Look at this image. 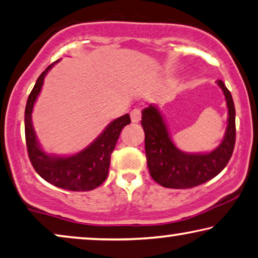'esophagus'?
I'll use <instances>...</instances> for the list:
<instances>
[{
	"instance_id": "1",
	"label": "esophagus",
	"mask_w": 258,
	"mask_h": 258,
	"mask_svg": "<svg viewBox=\"0 0 258 258\" xmlns=\"http://www.w3.org/2000/svg\"><path fill=\"white\" fill-rule=\"evenodd\" d=\"M141 119V111L139 108H134V110L131 111V120L132 122H139Z\"/></svg>"
}]
</instances>
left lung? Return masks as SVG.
I'll use <instances>...</instances> for the list:
<instances>
[{"instance_id":"left-lung-1","label":"left lung","mask_w":258,"mask_h":258,"mask_svg":"<svg viewBox=\"0 0 258 258\" xmlns=\"http://www.w3.org/2000/svg\"><path fill=\"white\" fill-rule=\"evenodd\" d=\"M222 89L228 106V126L219 146L209 153L190 154L180 151L173 144L164 118L157 106L143 110L141 126L145 132V151L151 176L166 188L186 189L216 176L229 162L236 140L235 106L229 90L222 81H217Z\"/></svg>"}]
</instances>
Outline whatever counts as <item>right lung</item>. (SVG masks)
I'll list each match as a JSON object with an SVG mask.
<instances>
[{"instance_id":"add662e5","label":"right lung","mask_w":258,"mask_h":258,"mask_svg":"<svg viewBox=\"0 0 258 258\" xmlns=\"http://www.w3.org/2000/svg\"><path fill=\"white\" fill-rule=\"evenodd\" d=\"M53 64L49 65L37 78L34 89L29 94L25 106L24 130L29 159L39 176L53 186L72 191L92 190L106 180L111 154L121 130L131 122L130 114L122 115L110 122V125L90 146L77 154L70 157L46 154L39 146L36 138L32 127L31 113L35 101L42 90L45 75L53 67Z\"/></svg>"}]
</instances>
